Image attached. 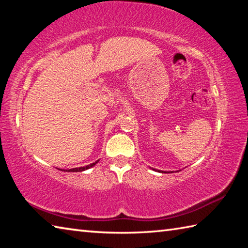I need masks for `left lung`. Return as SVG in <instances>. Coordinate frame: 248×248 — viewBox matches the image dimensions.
<instances>
[{
    "mask_svg": "<svg viewBox=\"0 0 248 248\" xmlns=\"http://www.w3.org/2000/svg\"><path fill=\"white\" fill-rule=\"evenodd\" d=\"M158 171H161V170H158ZM161 173H166V171H161Z\"/></svg>",
    "mask_w": 248,
    "mask_h": 248,
    "instance_id": "obj_1",
    "label": "left lung"
}]
</instances>
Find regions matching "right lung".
I'll return each mask as SVG.
<instances>
[{"label": "right lung", "mask_w": 248, "mask_h": 248, "mask_svg": "<svg viewBox=\"0 0 248 248\" xmlns=\"http://www.w3.org/2000/svg\"><path fill=\"white\" fill-rule=\"evenodd\" d=\"M97 162H98V161H96L95 163H92V164H90V165H86V166H83V167H75V169L66 170L65 171H83V170H89V169H91V167H92V166H94Z\"/></svg>", "instance_id": "1"}]
</instances>
